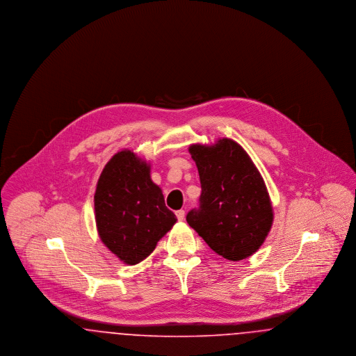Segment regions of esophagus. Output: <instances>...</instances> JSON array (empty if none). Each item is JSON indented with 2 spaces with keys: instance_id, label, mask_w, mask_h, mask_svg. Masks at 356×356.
<instances>
[{
  "instance_id": "1",
  "label": "esophagus",
  "mask_w": 356,
  "mask_h": 356,
  "mask_svg": "<svg viewBox=\"0 0 356 356\" xmlns=\"http://www.w3.org/2000/svg\"><path fill=\"white\" fill-rule=\"evenodd\" d=\"M176 216H177V219H179V220H184V218H186V211H184V209H179V211H176Z\"/></svg>"
}]
</instances>
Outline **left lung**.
Masks as SVG:
<instances>
[{"label":"left lung","mask_w":356,"mask_h":356,"mask_svg":"<svg viewBox=\"0 0 356 356\" xmlns=\"http://www.w3.org/2000/svg\"><path fill=\"white\" fill-rule=\"evenodd\" d=\"M200 176L199 208L188 224L212 251L238 261L254 254L271 231L273 212L266 183L248 153L231 138L213 145L192 144Z\"/></svg>","instance_id":"left-lung-1"}]
</instances>
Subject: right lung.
Here are the masks:
<instances>
[{"label":"right lung","instance_id":"add662e5","mask_svg":"<svg viewBox=\"0 0 356 356\" xmlns=\"http://www.w3.org/2000/svg\"><path fill=\"white\" fill-rule=\"evenodd\" d=\"M99 236L112 254L135 266L152 254L157 241L177 221L165 207L151 165L124 149L104 167L95 193Z\"/></svg>","mask_w":356,"mask_h":356}]
</instances>
